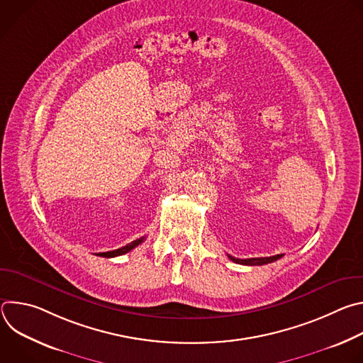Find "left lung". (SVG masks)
<instances>
[{
  "instance_id": "left-lung-1",
  "label": "left lung",
  "mask_w": 363,
  "mask_h": 363,
  "mask_svg": "<svg viewBox=\"0 0 363 363\" xmlns=\"http://www.w3.org/2000/svg\"><path fill=\"white\" fill-rule=\"evenodd\" d=\"M230 257V260L237 263V264H244V266H263V264H269L273 262L280 260L283 257V254H277V255H272V257H257V258H235V257Z\"/></svg>"
}]
</instances>
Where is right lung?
Listing matches in <instances>:
<instances>
[{
  "mask_svg": "<svg viewBox=\"0 0 363 363\" xmlns=\"http://www.w3.org/2000/svg\"><path fill=\"white\" fill-rule=\"evenodd\" d=\"M143 240H145V237H140L139 240H135V241H132V242L126 244L125 247H121V248H118V250H113V251H106V252H99V254H96V255H100V257H106V258H112V257L123 255V254L129 252L130 250H133V248H135L136 245H139L140 242H143Z\"/></svg>",
  "mask_w": 363,
  "mask_h": 363,
  "instance_id": "obj_1",
  "label": "right lung"
}]
</instances>
